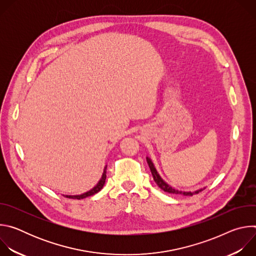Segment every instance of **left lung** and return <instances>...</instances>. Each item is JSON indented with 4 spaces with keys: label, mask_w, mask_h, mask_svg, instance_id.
Segmentation results:
<instances>
[{
    "label": "left lung",
    "mask_w": 256,
    "mask_h": 256,
    "mask_svg": "<svg viewBox=\"0 0 256 256\" xmlns=\"http://www.w3.org/2000/svg\"><path fill=\"white\" fill-rule=\"evenodd\" d=\"M147 162H148V164H149V167H150V170H151V172H152V175H153V178H154V181L156 182L157 184V186L162 190H164V192H169V194H184V196H192V194H198L200 192H202V190H196V192H181V190H175V188H171L169 184H167L166 182L161 178V176L159 175V173L157 172V170H156V168H155V166H154V164H153V162L151 161V159L150 158H148L147 157Z\"/></svg>",
    "instance_id": "obj_1"
}]
</instances>
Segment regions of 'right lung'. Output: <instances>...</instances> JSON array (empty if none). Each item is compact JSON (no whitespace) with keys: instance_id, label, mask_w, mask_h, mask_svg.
Masks as SVG:
<instances>
[{"instance_id":"right-lung-1","label":"right lung","mask_w":256,"mask_h":256,"mask_svg":"<svg viewBox=\"0 0 256 256\" xmlns=\"http://www.w3.org/2000/svg\"><path fill=\"white\" fill-rule=\"evenodd\" d=\"M107 167V166H106ZM106 167L104 168V171H103V174L101 176V179L98 181V184L92 188L90 190L89 192H85V194H79V196H64L68 198H75V200H81V198H85L87 196H93L95 194H97L98 192H100L105 184V179H106Z\"/></svg>"}]
</instances>
